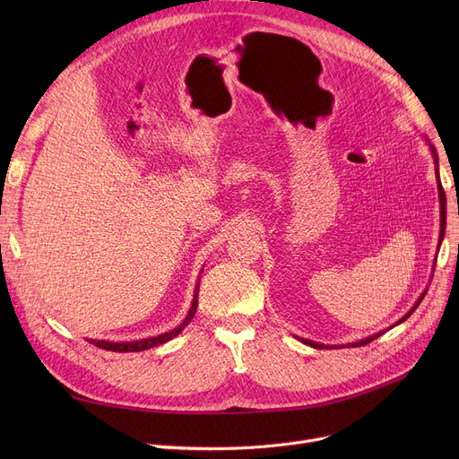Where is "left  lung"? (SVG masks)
Wrapping results in <instances>:
<instances>
[{"mask_svg": "<svg viewBox=\"0 0 459 459\" xmlns=\"http://www.w3.org/2000/svg\"><path fill=\"white\" fill-rule=\"evenodd\" d=\"M429 143V141H428ZM429 151H431V154H433V161H436V173H439V158H437V152H436V147H433V144L429 143ZM437 189H439V201H441V232H439V246H441V242H443V236H445V225H446V212H445V193H443V187H441V182L437 180ZM426 292L428 290H424L422 292V296L417 299V303L409 308V312L407 315H403L394 325H398V324H402L403 320H407L409 316L413 315L415 312V308L420 305V301L424 299V296H426ZM394 325H391L389 329H393ZM389 329H385V331H389ZM385 331H379V333H376V334H372V336H367V339H360V341H357V342H348L346 346H365V344H368V342H372L374 339H377L379 334H383ZM301 342H305V344H308V346H312V348H316V350H324V348H336V346H329V344H322V342H315V341H308V339H299ZM344 346V344H342Z\"/></svg>", "mask_w": 459, "mask_h": 459, "instance_id": "obj_1", "label": "left lung"}]
</instances>
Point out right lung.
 Here are the masks:
<instances>
[{"label": "right lung", "instance_id": "1", "mask_svg": "<svg viewBox=\"0 0 459 459\" xmlns=\"http://www.w3.org/2000/svg\"><path fill=\"white\" fill-rule=\"evenodd\" d=\"M203 273V272H201ZM199 281L195 284V290H193V301H191V307L187 310V315L184 318V322L171 329L167 333H161V334H156V336H149V339H141V341H132V342H111V341H92V339H87L91 344H94L96 348H102V350H108V351H144V350H151L154 346H160V344H165L169 341H173L175 336H178L182 333V329L193 320V316H195L197 312V305H199Z\"/></svg>", "mask_w": 459, "mask_h": 459}]
</instances>
